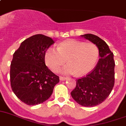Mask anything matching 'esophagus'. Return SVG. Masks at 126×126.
<instances>
[{"mask_svg":"<svg viewBox=\"0 0 126 126\" xmlns=\"http://www.w3.org/2000/svg\"><path fill=\"white\" fill-rule=\"evenodd\" d=\"M59 78H60V80H61V81H64V80H65V79H67V78L64 77V76H60Z\"/></svg>","mask_w":126,"mask_h":126,"instance_id":"34e87169","label":"esophagus"}]
</instances>
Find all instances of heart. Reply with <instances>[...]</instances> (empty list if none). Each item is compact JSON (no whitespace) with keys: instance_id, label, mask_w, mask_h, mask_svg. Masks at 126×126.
Segmentation results:
<instances>
[{"instance_id":"b5f03b06","label":"heart","mask_w":126,"mask_h":126,"mask_svg":"<svg viewBox=\"0 0 126 126\" xmlns=\"http://www.w3.org/2000/svg\"><path fill=\"white\" fill-rule=\"evenodd\" d=\"M99 55L98 48L93 43L69 39L61 43L57 49L49 47L45 52V60L53 71H57L67 60L68 64L61 69L62 73L81 76L94 68Z\"/></svg>"}]
</instances>
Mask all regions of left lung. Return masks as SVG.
I'll use <instances>...</instances> for the list:
<instances>
[{
	"label": "left lung",
	"instance_id": "obj_1",
	"mask_svg": "<svg viewBox=\"0 0 126 126\" xmlns=\"http://www.w3.org/2000/svg\"><path fill=\"white\" fill-rule=\"evenodd\" d=\"M81 37L96 45L99 59L96 66L87 76L76 79V85L71 92L76 103L85 107H92L103 103L112 91L115 83L113 53L108 45L97 35L91 34Z\"/></svg>",
	"mask_w": 126,
	"mask_h": 126
}]
</instances>
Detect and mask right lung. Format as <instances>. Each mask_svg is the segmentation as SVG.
Masks as SVG:
<instances>
[{
    "label": "right lung",
    "mask_w": 126,
    "mask_h": 126,
    "mask_svg": "<svg viewBox=\"0 0 126 126\" xmlns=\"http://www.w3.org/2000/svg\"><path fill=\"white\" fill-rule=\"evenodd\" d=\"M54 41L36 34L23 41L13 54L10 68L12 90L28 105L43 103L52 94L59 77L45 64V52Z\"/></svg>",
    "instance_id": "obj_1"
}]
</instances>
